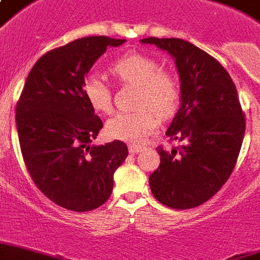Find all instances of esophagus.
I'll return each instance as SVG.
<instances>
[{
    "mask_svg": "<svg viewBox=\"0 0 260 260\" xmlns=\"http://www.w3.org/2000/svg\"><path fill=\"white\" fill-rule=\"evenodd\" d=\"M142 151V147L140 146H136V144H131L129 146V152L131 154H136V152Z\"/></svg>",
    "mask_w": 260,
    "mask_h": 260,
    "instance_id": "esophagus-1",
    "label": "esophagus"
}]
</instances>
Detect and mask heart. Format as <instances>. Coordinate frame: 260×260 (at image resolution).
<instances>
[{"label":"heart","mask_w":260,"mask_h":260,"mask_svg":"<svg viewBox=\"0 0 260 260\" xmlns=\"http://www.w3.org/2000/svg\"><path fill=\"white\" fill-rule=\"evenodd\" d=\"M109 72L124 84L138 86L135 105L138 110L118 113L106 124L110 138L142 143L154 134L162 118L172 116L181 98L180 80L173 72L162 69L155 58L140 51H128L109 65ZM86 99L95 112L109 114L113 110L112 92L98 76H88L83 84Z\"/></svg>","instance_id":"1"}]
</instances>
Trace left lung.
Listing matches in <instances>:
<instances>
[{
  "label": "left lung",
  "instance_id": "8db88e82",
  "mask_svg": "<svg viewBox=\"0 0 260 260\" xmlns=\"http://www.w3.org/2000/svg\"><path fill=\"white\" fill-rule=\"evenodd\" d=\"M176 61L181 80V106L166 136L184 142L165 151L150 174L152 195L162 205L185 210L217 193L235 169L245 132V117L232 77L219 61L177 38H146Z\"/></svg>",
  "mask_w": 260,
  "mask_h": 260
}]
</instances>
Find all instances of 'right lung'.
<instances>
[{
  "label": "right lung",
  "instance_id": "add662e5",
  "mask_svg": "<svg viewBox=\"0 0 260 260\" xmlns=\"http://www.w3.org/2000/svg\"><path fill=\"white\" fill-rule=\"evenodd\" d=\"M124 42L86 37L47 51L29 71L16 105L29 176L43 195L71 211L104 205L113 191V174L128 155L121 140L91 146L104 124L83 91L84 77L106 47Z\"/></svg>",
  "mask_w": 260,
  "mask_h": 260
}]
</instances>
